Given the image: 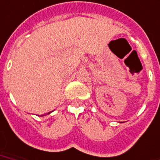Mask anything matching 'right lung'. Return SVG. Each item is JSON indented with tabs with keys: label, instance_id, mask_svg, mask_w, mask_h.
<instances>
[{
	"label": "right lung",
	"instance_id": "obj_1",
	"mask_svg": "<svg viewBox=\"0 0 160 160\" xmlns=\"http://www.w3.org/2000/svg\"><path fill=\"white\" fill-rule=\"evenodd\" d=\"M49 113H51V112H48V114H49ZM42 116H44V115H42Z\"/></svg>",
	"mask_w": 160,
	"mask_h": 160
}]
</instances>
